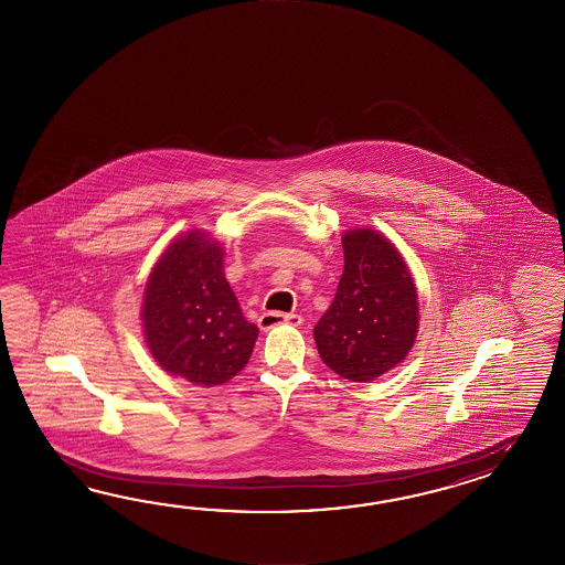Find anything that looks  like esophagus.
Returning a JSON list of instances; mask_svg holds the SVG:
<instances>
[{
    "label": "esophagus",
    "instance_id": "1",
    "mask_svg": "<svg viewBox=\"0 0 565 565\" xmlns=\"http://www.w3.org/2000/svg\"><path fill=\"white\" fill-rule=\"evenodd\" d=\"M297 324L302 323V317L300 315H295V312H263L260 315V319H258V327L263 329V331H268V329H273V327H277V324Z\"/></svg>",
    "mask_w": 565,
    "mask_h": 565
}]
</instances>
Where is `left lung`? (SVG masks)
Here are the masks:
<instances>
[{
    "label": "left lung",
    "mask_w": 565,
    "mask_h": 565,
    "mask_svg": "<svg viewBox=\"0 0 565 565\" xmlns=\"http://www.w3.org/2000/svg\"><path fill=\"white\" fill-rule=\"evenodd\" d=\"M335 299L312 335L329 370L367 384L406 360L418 333V290L396 246L377 230L343 234Z\"/></svg>",
    "instance_id": "left-lung-1"
}]
</instances>
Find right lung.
Listing matches in <instances>:
<instances>
[{"mask_svg": "<svg viewBox=\"0 0 565 565\" xmlns=\"http://www.w3.org/2000/svg\"><path fill=\"white\" fill-rule=\"evenodd\" d=\"M141 319L153 360L205 387L241 373L258 337L224 277V248L200 230L181 234L159 256L145 285Z\"/></svg>", "mask_w": 565, "mask_h": 565, "instance_id": "right-lung-1", "label": "right lung"}]
</instances>
